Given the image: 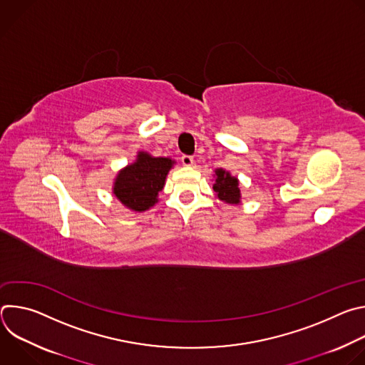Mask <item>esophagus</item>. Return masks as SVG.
<instances>
[{
    "instance_id": "esophagus-1",
    "label": "esophagus",
    "mask_w": 365,
    "mask_h": 365,
    "mask_svg": "<svg viewBox=\"0 0 365 365\" xmlns=\"http://www.w3.org/2000/svg\"><path fill=\"white\" fill-rule=\"evenodd\" d=\"M180 162L183 166H192L193 165V158L192 155H187V154H183L180 158Z\"/></svg>"
}]
</instances>
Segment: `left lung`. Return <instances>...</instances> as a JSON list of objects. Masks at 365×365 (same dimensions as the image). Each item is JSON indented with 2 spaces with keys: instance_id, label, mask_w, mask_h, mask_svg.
<instances>
[{
  "instance_id": "1",
  "label": "left lung",
  "mask_w": 365,
  "mask_h": 365,
  "mask_svg": "<svg viewBox=\"0 0 365 365\" xmlns=\"http://www.w3.org/2000/svg\"><path fill=\"white\" fill-rule=\"evenodd\" d=\"M214 190L217 192L218 197L227 203H238L240 202L238 180L222 169L217 170V180L214 185Z\"/></svg>"
}]
</instances>
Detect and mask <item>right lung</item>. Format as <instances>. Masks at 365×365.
<instances>
[{"label":"right lung","mask_w":365,"mask_h":365,"mask_svg":"<svg viewBox=\"0 0 365 365\" xmlns=\"http://www.w3.org/2000/svg\"><path fill=\"white\" fill-rule=\"evenodd\" d=\"M172 165L170 159L151 158L147 153H140L137 162L117 176L115 196L133 211L148 210L158 202V195L165 186Z\"/></svg>","instance_id":"right-lung-1"}]
</instances>
